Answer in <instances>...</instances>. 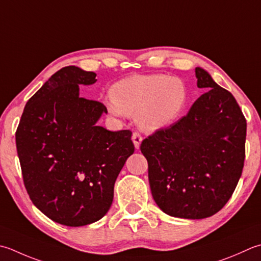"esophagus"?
Segmentation results:
<instances>
[{
  "instance_id": "esophagus-1",
  "label": "esophagus",
  "mask_w": 261,
  "mask_h": 261,
  "mask_svg": "<svg viewBox=\"0 0 261 261\" xmlns=\"http://www.w3.org/2000/svg\"><path fill=\"white\" fill-rule=\"evenodd\" d=\"M132 140H134L135 147L138 149V148L140 147V144L142 141V136L139 134V132H134V135H132Z\"/></svg>"
}]
</instances>
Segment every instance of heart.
<instances>
[{"mask_svg":"<svg viewBox=\"0 0 261 261\" xmlns=\"http://www.w3.org/2000/svg\"><path fill=\"white\" fill-rule=\"evenodd\" d=\"M107 107L112 114H137L138 124L155 131L180 115L187 101V90L180 79L164 74L131 75L116 83Z\"/></svg>","mask_w":261,"mask_h":261,"instance_id":"obj_1","label":"heart"}]
</instances>
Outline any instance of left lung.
Instances as JSON below:
<instances>
[{"label":"left lung","mask_w":261,"mask_h":261,"mask_svg":"<svg viewBox=\"0 0 261 261\" xmlns=\"http://www.w3.org/2000/svg\"><path fill=\"white\" fill-rule=\"evenodd\" d=\"M197 86L207 91L188 114L142 140L154 200L170 216L200 219L226 205L242 174L247 121L236 98L205 70Z\"/></svg>","instance_id":"left-lung-1"}]
</instances>
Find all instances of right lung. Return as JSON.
<instances>
[{"label":"right lung","mask_w":261,"mask_h":261,"mask_svg":"<svg viewBox=\"0 0 261 261\" xmlns=\"http://www.w3.org/2000/svg\"><path fill=\"white\" fill-rule=\"evenodd\" d=\"M96 80L73 65L59 70L30 97L15 131L30 199L66 226L87 225L109 212L116 177L135 151L132 132L97 125L106 106L79 96L78 85Z\"/></svg>","instance_id":"1"}]
</instances>
